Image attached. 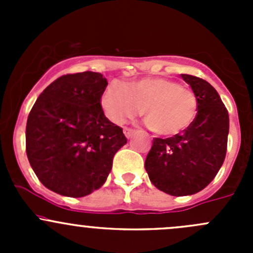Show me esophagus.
Returning a JSON list of instances; mask_svg holds the SVG:
<instances>
[{"label":"esophagus","instance_id":"34e87169","mask_svg":"<svg viewBox=\"0 0 253 253\" xmlns=\"http://www.w3.org/2000/svg\"><path fill=\"white\" fill-rule=\"evenodd\" d=\"M124 133H125V136L127 137V138H132V137L134 136V133H136V129L129 128V127H125Z\"/></svg>","mask_w":253,"mask_h":253}]
</instances>
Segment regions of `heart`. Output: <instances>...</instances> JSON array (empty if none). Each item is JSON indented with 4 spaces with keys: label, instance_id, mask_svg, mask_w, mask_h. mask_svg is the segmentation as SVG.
<instances>
[{
    "label": "heart",
    "instance_id": "heart-1",
    "mask_svg": "<svg viewBox=\"0 0 253 253\" xmlns=\"http://www.w3.org/2000/svg\"><path fill=\"white\" fill-rule=\"evenodd\" d=\"M106 116L115 124L141 112L145 125L159 136H175L193 124L198 100L191 89L167 78H143L131 83H111L101 98Z\"/></svg>",
    "mask_w": 253,
    "mask_h": 253
}]
</instances>
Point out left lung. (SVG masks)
<instances>
[{"mask_svg":"<svg viewBox=\"0 0 253 253\" xmlns=\"http://www.w3.org/2000/svg\"><path fill=\"white\" fill-rule=\"evenodd\" d=\"M198 100L193 124L169 138H154L145 159L149 180L171 196L195 195L211 182L228 147L229 114L215 89L202 78L181 75Z\"/></svg>","mask_w":253,"mask_h":253,"instance_id":"obj_1","label":"left lung"}]
</instances>
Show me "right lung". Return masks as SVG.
Listing matches in <instances>:
<instances>
[{
    "label": "right lung",
    "instance_id": "1",
    "mask_svg": "<svg viewBox=\"0 0 253 253\" xmlns=\"http://www.w3.org/2000/svg\"><path fill=\"white\" fill-rule=\"evenodd\" d=\"M108 81L101 73L61 76L45 88L25 128L28 160L48 190L84 197L100 188L117 150L127 143L101 108Z\"/></svg>",
    "mask_w": 253,
    "mask_h": 253
}]
</instances>
